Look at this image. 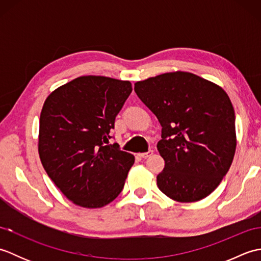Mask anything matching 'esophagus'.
Returning <instances> with one entry per match:
<instances>
[{"mask_svg": "<svg viewBox=\"0 0 261 261\" xmlns=\"http://www.w3.org/2000/svg\"><path fill=\"white\" fill-rule=\"evenodd\" d=\"M152 153H153V151H152V150H149V151H147V152L138 153V156H139V157H140V158H142V159H146V158H148V157H150Z\"/></svg>", "mask_w": 261, "mask_h": 261, "instance_id": "34e87169", "label": "esophagus"}]
</instances>
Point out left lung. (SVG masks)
Here are the masks:
<instances>
[{
  "mask_svg": "<svg viewBox=\"0 0 261 261\" xmlns=\"http://www.w3.org/2000/svg\"><path fill=\"white\" fill-rule=\"evenodd\" d=\"M135 92L163 127L157 145L165 160L157 176L159 190L182 203L208 196L236 152V115L228 94L186 71L137 82Z\"/></svg>",
  "mask_w": 261,
  "mask_h": 261,
  "instance_id": "1",
  "label": "left lung"
}]
</instances>
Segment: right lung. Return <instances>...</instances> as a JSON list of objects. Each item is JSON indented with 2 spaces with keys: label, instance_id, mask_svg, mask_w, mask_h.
Wrapping results in <instances>:
<instances>
[{
  "label": "right lung",
  "instance_id": "obj_1",
  "mask_svg": "<svg viewBox=\"0 0 261 261\" xmlns=\"http://www.w3.org/2000/svg\"><path fill=\"white\" fill-rule=\"evenodd\" d=\"M131 92L127 81L81 76L55 90L43 104L39 156L55 185L76 205L102 207L123 190L135 157L109 140Z\"/></svg>",
  "mask_w": 261,
  "mask_h": 261
}]
</instances>
